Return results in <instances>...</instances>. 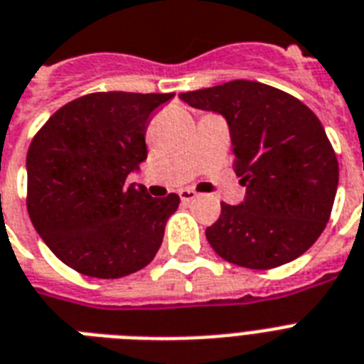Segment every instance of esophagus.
<instances>
[{
	"mask_svg": "<svg viewBox=\"0 0 364 364\" xmlns=\"http://www.w3.org/2000/svg\"><path fill=\"white\" fill-rule=\"evenodd\" d=\"M198 194L194 191H191V188H185V191H181L179 192V198H181V202H192V200H194V198H196Z\"/></svg>",
	"mask_w": 364,
	"mask_h": 364,
	"instance_id": "obj_1",
	"label": "esophagus"
}]
</instances>
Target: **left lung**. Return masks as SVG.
<instances>
[{
  "instance_id": "1",
  "label": "left lung",
  "mask_w": 364,
  "mask_h": 364,
  "mask_svg": "<svg viewBox=\"0 0 364 364\" xmlns=\"http://www.w3.org/2000/svg\"><path fill=\"white\" fill-rule=\"evenodd\" d=\"M179 97L226 117L233 170L247 187L243 202L220 203V217L205 230L213 250L249 269L279 267L305 254L326 230L338 187L335 149L314 112L250 80Z\"/></svg>"
}]
</instances>
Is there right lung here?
Instances as JSON below:
<instances>
[{
	"label": "right lung",
	"instance_id": "add662e5",
	"mask_svg": "<svg viewBox=\"0 0 364 364\" xmlns=\"http://www.w3.org/2000/svg\"><path fill=\"white\" fill-rule=\"evenodd\" d=\"M173 93H90L61 106L28 149V213L65 265L95 279L146 267L179 196L125 185L147 159L149 117Z\"/></svg>",
	"mask_w": 364,
	"mask_h": 364
}]
</instances>
